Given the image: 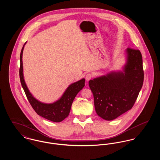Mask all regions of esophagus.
Listing matches in <instances>:
<instances>
[{
	"label": "esophagus",
	"instance_id": "34e87169",
	"mask_svg": "<svg viewBox=\"0 0 160 160\" xmlns=\"http://www.w3.org/2000/svg\"><path fill=\"white\" fill-rule=\"evenodd\" d=\"M92 77V75L91 74H89V73L87 74L86 75V77H85L86 80V81L90 80L91 79Z\"/></svg>",
	"mask_w": 160,
	"mask_h": 160
}]
</instances>
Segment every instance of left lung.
Instances as JSON below:
<instances>
[{"label":"left lung","mask_w":160,"mask_h":160,"mask_svg":"<svg viewBox=\"0 0 160 160\" xmlns=\"http://www.w3.org/2000/svg\"><path fill=\"white\" fill-rule=\"evenodd\" d=\"M122 71H111L89 82L97 114L106 121L115 119L132 108L143 83L142 56L138 50H125Z\"/></svg>","instance_id":"1"}]
</instances>
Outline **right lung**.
<instances>
[{
  "instance_id": "right-lung-1",
  "label": "right lung",
  "mask_w": 160,
  "mask_h": 160,
  "mask_svg": "<svg viewBox=\"0 0 160 160\" xmlns=\"http://www.w3.org/2000/svg\"><path fill=\"white\" fill-rule=\"evenodd\" d=\"M26 44V42L24 43L20 53V68L19 71L20 82L24 91L32 108L38 115L52 122H61L68 117L71 110V105L77 94L84 86L85 79L82 78L79 81L71 84L64 92L61 98L53 103L48 104L38 101L29 91L23 76L22 58L23 49Z\"/></svg>"
}]
</instances>
